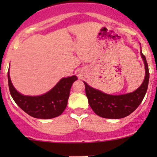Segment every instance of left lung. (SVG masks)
Instances as JSON below:
<instances>
[{"label": "left lung", "instance_id": "8db88e82", "mask_svg": "<svg viewBox=\"0 0 157 157\" xmlns=\"http://www.w3.org/2000/svg\"><path fill=\"white\" fill-rule=\"evenodd\" d=\"M140 55L145 65V78L141 86L132 93L118 96L106 94L83 81L89 104L96 115L105 118H122L132 113L141 103L148 87L150 74L146 57L141 52Z\"/></svg>", "mask_w": 157, "mask_h": 157}]
</instances>
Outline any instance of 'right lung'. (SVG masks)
Segmentation results:
<instances>
[{
	"mask_svg": "<svg viewBox=\"0 0 157 157\" xmlns=\"http://www.w3.org/2000/svg\"><path fill=\"white\" fill-rule=\"evenodd\" d=\"M8 77L9 90L11 96L20 109L30 116L41 119H48L59 116L66 109L70 90L76 76L62 78L48 93L37 96H24L17 91Z\"/></svg>",
	"mask_w": 157,
	"mask_h": 157,
	"instance_id": "add662e5",
	"label": "right lung"
}]
</instances>
